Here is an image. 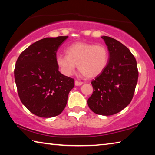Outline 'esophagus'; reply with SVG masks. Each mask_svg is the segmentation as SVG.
<instances>
[{
	"instance_id": "obj_1",
	"label": "esophagus",
	"mask_w": 155,
	"mask_h": 155,
	"mask_svg": "<svg viewBox=\"0 0 155 155\" xmlns=\"http://www.w3.org/2000/svg\"><path fill=\"white\" fill-rule=\"evenodd\" d=\"M83 82H81V81H77V80H76L75 81H74V84H75V85L76 86H79V85H83Z\"/></svg>"
}]
</instances>
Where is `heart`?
Instances as JSON below:
<instances>
[{
	"label": "heart",
	"instance_id": "obj_1",
	"mask_svg": "<svg viewBox=\"0 0 155 155\" xmlns=\"http://www.w3.org/2000/svg\"><path fill=\"white\" fill-rule=\"evenodd\" d=\"M66 54H58L56 63L64 75L70 76L78 70L87 78L98 77L103 72L109 63V51L103 44L78 41L65 49Z\"/></svg>",
	"mask_w": 155,
	"mask_h": 155
}]
</instances>
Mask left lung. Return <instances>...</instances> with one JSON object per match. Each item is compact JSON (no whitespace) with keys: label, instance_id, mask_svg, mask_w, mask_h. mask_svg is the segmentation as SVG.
<instances>
[{"label":"left lung","instance_id":"8db88e82","mask_svg":"<svg viewBox=\"0 0 155 155\" xmlns=\"http://www.w3.org/2000/svg\"><path fill=\"white\" fill-rule=\"evenodd\" d=\"M108 48L109 63L104 71L91 81L92 95L87 100L96 114L111 115L128 105L138 79L135 57L124 44L108 36H102Z\"/></svg>","mask_w":155,"mask_h":155}]
</instances>
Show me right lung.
Here are the masks:
<instances>
[{
	"label": "right lung",
	"mask_w": 155,
	"mask_h": 155,
	"mask_svg": "<svg viewBox=\"0 0 155 155\" xmlns=\"http://www.w3.org/2000/svg\"><path fill=\"white\" fill-rule=\"evenodd\" d=\"M68 36L41 39L20 54L14 70L15 82L22 104L37 116L52 117L66 106L74 80L62 74L56 63L57 51Z\"/></svg>",
	"instance_id": "obj_1"
}]
</instances>
